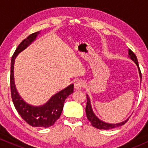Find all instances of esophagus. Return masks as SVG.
Returning <instances> with one entry per match:
<instances>
[{
  "mask_svg": "<svg viewBox=\"0 0 148 148\" xmlns=\"http://www.w3.org/2000/svg\"><path fill=\"white\" fill-rule=\"evenodd\" d=\"M84 83L82 80H78L74 83V89H81L83 87Z\"/></svg>",
  "mask_w": 148,
  "mask_h": 148,
  "instance_id": "1",
  "label": "esophagus"
}]
</instances>
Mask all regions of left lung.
<instances>
[{"mask_svg": "<svg viewBox=\"0 0 148 148\" xmlns=\"http://www.w3.org/2000/svg\"><path fill=\"white\" fill-rule=\"evenodd\" d=\"M128 53H129V55H128V57L131 59V60L133 61L135 63V64L137 65L138 69L139 74H140V79L142 78L141 75V71H140V67H139L138 59H137V56H135V53L129 49L128 51ZM86 99H87V102H86V117L89 120V122H91L92 125L95 127L97 128V129L99 130H110L112 129V128L122 126V125H125L127 122V121L129 120V118H127V120L122 122H119V123H115V124H112V123H108V122H105L104 121L101 120L98 117H97L96 114H95V112H93V110H92V104H91V101L89 97L86 95Z\"/></svg>", "mask_w": 148, "mask_h": 148, "instance_id": "1", "label": "left lung"}]
</instances>
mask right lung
<instances>
[{"label": "right lung", "instance_id": "1", "mask_svg": "<svg viewBox=\"0 0 148 148\" xmlns=\"http://www.w3.org/2000/svg\"><path fill=\"white\" fill-rule=\"evenodd\" d=\"M39 34V31L34 33L23 40L12 56L10 64V92L13 104L23 120L32 127H49L52 126L61 116L65 99L74 92V84H71L65 89L53 95L49 100L43 105L33 106L26 103L19 95L14 80L13 70L15 59L19 53L23 51L35 41Z\"/></svg>", "mask_w": 148, "mask_h": 148}]
</instances>
